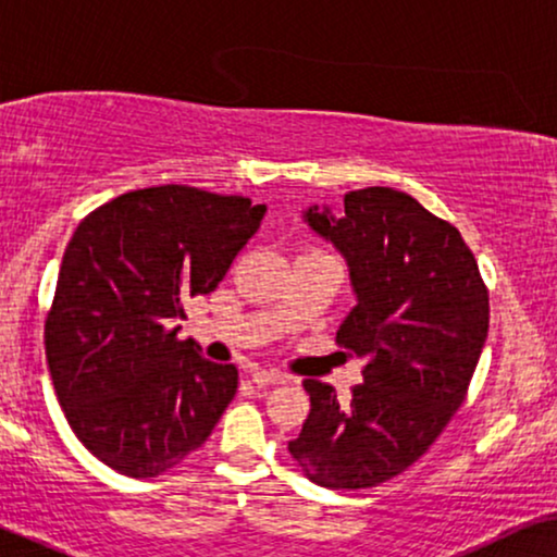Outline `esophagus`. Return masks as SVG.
Masks as SVG:
<instances>
[{
	"label": "esophagus",
	"instance_id": "1",
	"mask_svg": "<svg viewBox=\"0 0 557 557\" xmlns=\"http://www.w3.org/2000/svg\"><path fill=\"white\" fill-rule=\"evenodd\" d=\"M251 382H255L257 387H272V384H283L285 374L270 372V369H259V372L251 374Z\"/></svg>",
	"mask_w": 557,
	"mask_h": 557
}]
</instances>
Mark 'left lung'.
<instances>
[{"instance_id":"left-lung-1","label":"left lung","mask_w":557,"mask_h":557,"mask_svg":"<svg viewBox=\"0 0 557 557\" xmlns=\"http://www.w3.org/2000/svg\"><path fill=\"white\" fill-rule=\"evenodd\" d=\"M348 264L356 306L338 346L367 359L341 405L306 380L310 412L287 443L325 488H369L412 466L461 407L488 331V293L461 232L395 188L344 196V213H302Z\"/></svg>"}]
</instances>
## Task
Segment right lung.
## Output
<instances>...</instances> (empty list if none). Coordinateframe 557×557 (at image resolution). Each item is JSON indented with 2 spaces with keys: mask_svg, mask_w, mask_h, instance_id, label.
Masks as SVG:
<instances>
[{
  "mask_svg": "<svg viewBox=\"0 0 557 557\" xmlns=\"http://www.w3.org/2000/svg\"><path fill=\"white\" fill-rule=\"evenodd\" d=\"M267 206L190 185L129 190L81 221L46 318L53 387L76 438L132 479L201 448L236 395L234 364L203 359L175 325L209 295Z\"/></svg>",
  "mask_w": 557,
  "mask_h": 557,
  "instance_id": "add662e5",
  "label": "right lung"
}]
</instances>
